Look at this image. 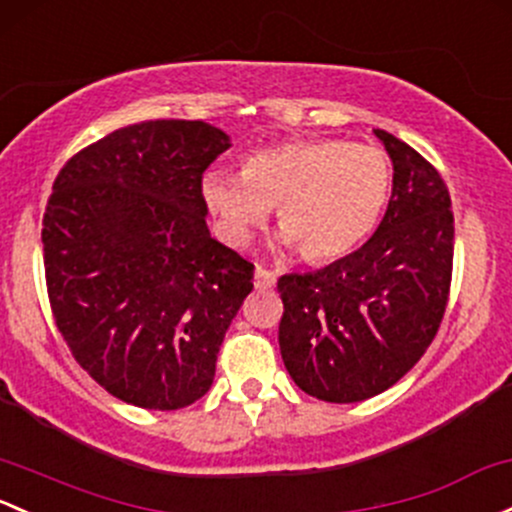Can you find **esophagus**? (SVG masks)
Listing matches in <instances>:
<instances>
[{"label": "esophagus", "mask_w": 512, "mask_h": 512, "mask_svg": "<svg viewBox=\"0 0 512 512\" xmlns=\"http://www.w3.org/2000/svg\"><path fill=\"white\" fill-rule=\"evenodd\" d=\"M277 284V274L272 270H265L262 265L255 267V287L257 289H272Z\"/></svg>", "instance_id": "34e87169"}]
</instances>
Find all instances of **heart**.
Segmentation results:
<instances>
[{
  "mask_svg": "<svg viewBox=\"0 0 512 512\" xmlns=\"http://www.w3.org/2000/svg\"><path fill=\"white\" fill-rule=\"evenodd\" d=\"M385 152L343 139H297L250 152L240 176L211 171L203 198L233 242H245L274 208L284 245L309 262L348 255L373 233L390 198Z\"/></svg>",
  "mask_w": 512,
  "mask_h": 512,
  "instance_id": "b5f03b06",
  "label": "heart"
}]
</instances>
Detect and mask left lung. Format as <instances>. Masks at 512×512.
<instances>
[{
    "instance_id": "1",
    "label": "left lung",
    "mask_w": 512,
    "mask_h": 512,
    "mask_svg": "<svg viewBox=\"0 0 512 512\" xmlns=\"http://www.w3.org/2000/svg\"><path fill=\"white\" fill-rule=\"evenodd\" d=\"M392 159V196L360 250L284 274L279 351L306 395L360 402L414 368L444 319L454 267L449 188L410 144L375 129Z\"/></svg>"
}]
</instances>
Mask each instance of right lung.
I'll list each match as a JSON object with an SVG mask.
<instances>
[{
  "label": "right lung",
  "instance_id": "obj_1",
  "mask_svg": "<svg viewBox=\"0 0 512 512\" xmlns=\"http://www.w3.org/2000/svg\"><path fill=\"white\" fill-rule=\"evenodd\" d=\"M228 134L149 120L80 149L43 213L53 319L80 368L127 405L181 410L213 385L255 265L211 238L203 174Z\"/></svg>",
  "mask_w": 512,
  "mask_h": 512
}]
</instances>
